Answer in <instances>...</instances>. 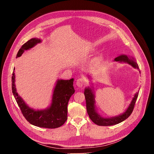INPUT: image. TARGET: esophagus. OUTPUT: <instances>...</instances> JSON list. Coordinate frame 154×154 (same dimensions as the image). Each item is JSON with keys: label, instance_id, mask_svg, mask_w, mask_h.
Masks as SVG:
<instances>
[{"label": "esophagus", "instance_id": "34e87169", "mask_svg": "<svg viewBox=\"0 0 154 154\" xmlns=\"http://www.w3.org/2000/svg\"><path fill=\"white\" fill-rule=\"evenodd\" d=\"M86 84V79L84 78H79L77 80L76 85L79 87H82Z\"/></svg>", "mask_w": 154, "mask_h": 154}]
</instances>
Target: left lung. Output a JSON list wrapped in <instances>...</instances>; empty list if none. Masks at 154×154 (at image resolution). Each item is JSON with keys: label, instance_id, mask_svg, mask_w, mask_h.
Instances as JSON below:
<instances>
[{"label": "left lung", "instance_id": "1", "mask_svg": "<svg viewBox=\"0 0 154 154\" xmlns=\"http://www.w3.org/2000/svg\"><path fill=\"white\" fill-rule=\"evenodd\" d=\"M114 61L119 62L120 63H127L131 65L134 69L139 70L138 64L136 62L135 59L132 56L127 55H120L116 58H115ZM90 77V76H88ZM84 95L86 100V106H87V112L90 119L92 122L95 124L100 126H109L118 124L120 122H123L124 120H126L129 116H131L134 110L135 103L137 100V97L139 95V92H137L133 97L131 103L129 104L128 107L122 114L116 116L110 117H104L100 116L95 106V92L94 88L91 85L90 87H85L84 89Z\"/></svg>", "mask_w": 154, "mask_h": 154}]
</instances>
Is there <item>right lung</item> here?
Masks as SVG:
<instances>
[{
	"instance_id": "right-lung-1",
	"label": "right lung",
	"mask_w": 154,
	"mask_h": 154,
	"mask_svg": "<svg viewBox=\"0 0 154 154\" xmlns=\"http://www.w3.org/2000/svg\"><path fill=\"white\" fill-rule=\"evenodd\" d=\"M42 42L38 38H32L19 49L16 58L19 57L26 51ZM15 68L12 77V93L23 116L32 125L38 127L55 128L62 126L67 119V105L72 94L75 92L73 85L74 79H58L54 88L51 103L45 109H34L30 107L17 92L15 87Z\"/></svg>"
}]
</instances>
